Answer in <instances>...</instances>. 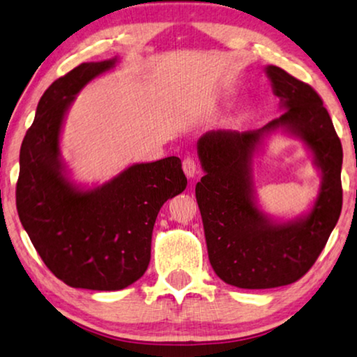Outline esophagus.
<instances>
[{"mask_svg": "<svg viewBox=\"0 0 357 357\" xmlns=\"http://www.w3.org/2000/svg\"><path fill=\"white\" fill-rule=\"evenodd\" d=\"M183 169H184V174L185 176H188L189 179H192V178H195L197 176V165H195V162L192 160V158H184L183 160Z\"/></svg>", "mask_w": 357, "mask_h": 357, "instance_id": "34e87169", "label": "esophagus"}]
</instances>
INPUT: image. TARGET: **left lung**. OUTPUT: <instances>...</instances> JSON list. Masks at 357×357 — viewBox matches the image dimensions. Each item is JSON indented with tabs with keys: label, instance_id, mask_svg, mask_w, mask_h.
<instances>
[{
	"label": "left lung",
	"instance_id": "1",
	"mask_svg": "<svg viewBox=\"0 0 357 357\" xmlns=\"http://www.w3.org/2000/svg\"><path fill=\"white\" fill-rule=\"evenodd\" d=\"M264 72L280 100L279 119L257 131H206L197 141L205 176L195 197L210 264L238 289H274L303 278L326 247L343 204V149L322 99L280 67ZM278 130L300 139L321 173L315 204L291 220H275L259 209L252 183V158Z\"/></svg>",
	"mask_w": 357,
	"mask_h": 357
}]
</instances>
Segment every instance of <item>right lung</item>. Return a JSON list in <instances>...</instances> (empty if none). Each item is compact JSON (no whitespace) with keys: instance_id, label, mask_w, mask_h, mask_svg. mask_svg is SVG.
Masks as SVG:
<instances>
[{"instance_id":"1","label":"right lung","mask_w":357,"mask_h":357,"mask_svg":"<svg viewBox=\"0 0 357 357\" xmlns=\"http://www.w3.org/2000/svg\"><path fill=\"white\" fill-rule=\"evenodd\" d=\"M116 62H84L56 79L41 96L20 147V222L51 273L73 289L121 290L141 279L151 261L158 211L188 185L178 157L132 163L94 188L70 178L61 155L68 109Z\"/></svg>"}]
</instances>
